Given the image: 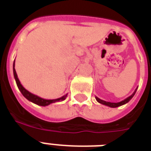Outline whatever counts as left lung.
Segmentation results:
<instances>
[{
    "label": "left lung",
    "instance_id": "left-lung-1",
    "mask_svg": "<svg viewBox=\"0 0 151 151\" xmlns=\"http://www.w3.org/2000/svg\"><path fill=\"white\" fill-rule=\"evenodd\" d=\"M137 88H138V87L136 88V90L134 91L133 93H132V94L130 96H129L128 98H126L125 99H124V100L121 101V102H118V103H111V102H106V101L102 100V99H100L99 98H98L97 96H96V99L98 103H101V104H103V105L107 106H110V107H112V108L117 107V106H122V105H124V104H125V103H129V101L132 99V98L134 96V95L136 94V90H137Z\"/></svg>",
    "mask_w": 151,
    "mask_h": 151
}]
</instances>
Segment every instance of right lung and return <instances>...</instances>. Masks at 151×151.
Returning a JSON list of instances; mask_svg holds the SVG:
<instances>
[{
    "label": "right lung",
    "instance_id": "obj_1",
    "mask_svg": "<svg viewBox=\"0 0 151 151\" xmlns=\"http://www.w3.org/2000/svg\"><path fill=\"white\" fill-rule=\"evenodd\" d=\"M13 73H14V78H15V80L16 81V85H17L19 89L21 92V93L22 94V96L26 98L27 99H28L29 101L32 102V103H35L37 105L41 106H45L50 105L51 103H54L55 102H60V101H63L66 99V96H67V94L64 95L63 96L60 97V98H58V99H45L41 98V97H39L38 96H36V95L33 94L31 92H29V91H27L26 88H25L20 83L19 78H18L17 73H16V71H15V60H14V63H13Z\"/></svg>",
    "mask_w": 151,
    "mask_h": 151
}]
</instances>
